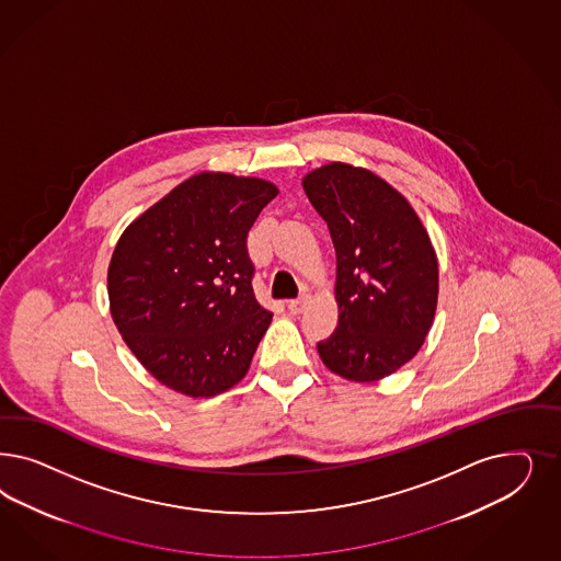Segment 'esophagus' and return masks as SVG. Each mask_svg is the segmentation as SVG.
<instances>
[{"instance_id":"esophagus-1","label":"esophagus","mask_w":561,"mask_h":561,"mask_svg":"<svg viewBox=\"0 0 561 561\" xmlns=\"http://www.w3.org/2000/svg\"><path fill=\"white\" fill-rule=\"evenodd\" d=\"M309 304V295H299L297 299H290L289 301V311L290 313H301L304 309L308 308Z\"/></svg>"}]
</instances>
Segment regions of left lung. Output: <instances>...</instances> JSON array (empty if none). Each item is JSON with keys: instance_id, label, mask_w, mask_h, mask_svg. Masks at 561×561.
<instances>
[{"instance_id": "1", "label": "left lung", "mask_w": 561, "mask_h": 561, "mask_svg": "<svg viewBox=\"0 0 561 561\" xmlns=\"http://www.w3.org/2000/svg\"><path fill=\"white\" fill-rule=\"evenodd\" d=\"M304 190L336 250L339 325L318 353L341 378L381 380L415 357L434 324V245L407 198L367 169L324 164Z\"/></svg>"}]
</instances>
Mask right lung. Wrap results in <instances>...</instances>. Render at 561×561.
Instances as JSON below:
<instances>
[{
    "instance_id": "obj_1",
    "label": "right lung",
    "mask_w": 561,
    "mask_h": 561,
    "mask_svg": "<svg viewBox=\"0 0 561 561\" xmlns=\"http://www.w3.org/2000/svg\"><path fill=\"white\" fill-rule=\"evenodd\" d=\"M271 181L198 173L119 237L107 272L113 322L167 388L210 398L250 369L272 313L255 301L248 233Z\"/></svg>"
}]
</instances>
